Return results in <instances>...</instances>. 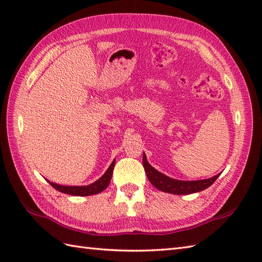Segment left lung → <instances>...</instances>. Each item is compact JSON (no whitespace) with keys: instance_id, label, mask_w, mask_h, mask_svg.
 <instances>
[{"instance_id":"8db88e82","label":"left lung","mask_w":262,"mask_h":262,"mask_svg":"<svg viewBox=\"0 0 262 262\" xmlns=\"http://www.w3.org/2000/svg\"><path fill=\"white\" fill-rule=\"evenodd\" d=\"M142 164L144 167V171L147 173V177L150 180L156 188H158L161 191L176 195H187L197 193V191L204 190L215 182L220 176V173L216 176L208 179L203 180H195V182H183V180H176L165 176L164 173L157 171L152 166L149 165L147 161L146 155L143 154Z\"/></svg>"}]
</instances>
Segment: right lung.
Masks as SVG:
<instances>
[{"mask_svg":"<svg viewBox=\"0 0 262 262\" xmlns=\"http://www.w3.org/2000/svg\"><path fill=\"white\" fill-rule=\"evenodd\" d=\"M114 165H115V160H113V162L111 164V166L108 167L106 172L104 173L100 179L89 186H61V185H57L55 183H50L49 180L48 183L55 189L61 191L63 194H69L74 196H90V195L98 194L105 189L108 186L110 182H111Z\"/></svg>","mask_w":262,"mask_h":262,"instance_id":"1","label":"right lung"}]
</instances>
